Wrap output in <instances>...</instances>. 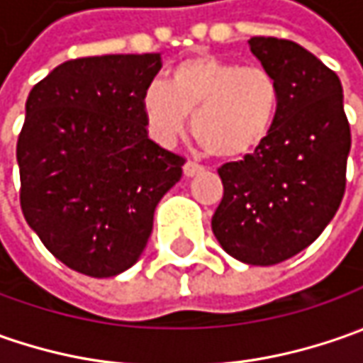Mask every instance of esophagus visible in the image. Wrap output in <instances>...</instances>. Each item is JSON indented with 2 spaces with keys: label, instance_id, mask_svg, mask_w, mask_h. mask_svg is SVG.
<instances>
[{
  "label": "esophagus",
  "instance_id": "34e87169",
  "mask_svg": "<svg viewBox=\"0 0 363 363\" xmlns=\"http://www.w3.org/2000/svg\"><path fill=\"white\" fill-rule=\"evenodd\" d=\"M203 172V167L200 163H196V161H188L186 165H184V175L186 177H194V175H200Z\"/></svg>",
  "mask_w": 363,
  "mask_h": 363
}]
</instances>
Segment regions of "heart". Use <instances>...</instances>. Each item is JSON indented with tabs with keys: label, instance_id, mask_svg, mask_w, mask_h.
I'll use <instances>...</instances> for the list:
<instances>
[{
	"label": "heart",
	"instance_id": "obj_1",
	"mask_svg": "<svg viewBox=\"0 0 363 363\" xmlns=\"http://www.w3.org/2000/svg\"><path fill=\"white\" fill-rule=\"evenodd\" d=\"M279 105V82L267 68L210 54L182 60L167 84L153 80L141 94L147 129L161 145H172L194 115L196 139L220 160L255 153L269 139Z\"/></svg>",
	"mask_w": 363,
	"mask_h": 363
}]
</instances>
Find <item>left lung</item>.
<instances>
[{
    "label": "left lung",
    "mask_w": 363,
    "mask_h": 363,
    "mask_svg": "<svg viewBox=\"0 0 363 363\" xmlns=\"http://www.w3.org/2000/svg\"><path fill=\"white\" fill-rule=\"evenodd\" d=\"M248 46L277 78L281 105L269 139L218 169L224 196L212 230L230 257L269 267L305 250L335 216L352 135L333 70L291 40L257 35Z\"/></svg>",
    "instance_id": "obj_1"
}]
</instances>
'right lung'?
Returning a JSON list of instances; mask_svg holds the SVG:
<instances>
[{"mask_svg":"<svg viewBox=\"0 0 363 363\" xmlns=\"http://www.w3.org/2000/svg\"><path fill=\"white\" fill-rule=\"evenodd\" d=\"M161 54H108L56 66L28 94L18 139L30 228L72 271L105 279L145 250L184 157L147 135L141 94Z\"/></svg>","mask_w":363,"mask_h":363,"instance_id":"1","label":"right lung"}]
</instances>
